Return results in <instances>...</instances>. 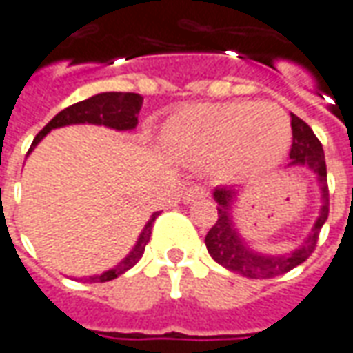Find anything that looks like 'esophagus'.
Listing matches in <instances>:
<instances>
[{"instance_id":"1","label":"esophagus","mask_w":353,"mask_h":353,"mask_svg":"<svg viewBox=\"0 0 353 353\" xmlns=\"http://www.w3.org/2000/svg\"><path fill=\"white\" fill-rule=\"evenodd\" d=\"M209 196V192L203 188V186H198V184H194V186H188L184 194H182V201L184 203H192V201L196 200H205Z\"/></svg>"}]
</instances>
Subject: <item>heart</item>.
I'll return each mask as SVG.
<instances>
[{
	"label": "heart",
	"instance_id": "obj_1",
	"mask_svg": "<svg viewBox=\"0 0 353 353\" xmlns=\"http://www.w3.org/2000/svg\"><path fill=\"white\" fill-rule=\"evenodd\" d=\"M165 145L181 161L211 167L223 182L274 167L292 140L290 119L273 103L192 105L165 128Z\"/></svg>",
	"mask_w": 353,
	"mask_h": 353
}]
</instances>
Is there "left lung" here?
I'll return each instance as SVG.
<instances>
[{
    "label": "left lung",
    "mask_w": 353,
    "mask_h": 353,
    "mask_svg": "<svg viewBox=\"0 0 353 353\" xmlns=\"http://www.w3.org/2000/svg\"><path fill=\"white\" fill-rule=\"evenodd\" d=\"M288 167H305L310 169L319 182L321 209L317 221L311 228L307 238L290 254H263L248 244L238 232L232 217V208L236 203L242 188L238 186H217L213 198L217 201V223L211 227L205 236V246L209 255L232 273L248 279H273L276 274L288 273L290 269L303 263L317 246V238L325 221L329 217V186H327V165L323 145L313 134L310 126L300 117L292 115V150Z\"/></svg>",
    "instance_id": "8db88e82"
}]
</instances>
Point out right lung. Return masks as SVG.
<instances>
[{
    "label": "right lung",
    "instance_id": "right-lung-1",
    "mask_svg": "<svg viewBox=\"0 0 353 353\" xmlns=\"http://www.w3.org/2000/svg\"><path fill=\"white\" fill-rule=\"evenodd\" d=\"M142 103H144V98L140 94H130V92H126V94L125 92H103V94H96L92 98L79 101V103H74V105L59 111L38 132V136L34 138L28 153L32 152L34 148L42 142L43 136L50 134L53 128H61V126L98 125L113 128V130H134L136 125H138V113L142 109ZM157 215H159V211H155L152 217H150V221L145 223V227L142 228L140 236L136 240L134 248L126 254V257L121 263H117L115 267H111L109 271H103L101 274L86 276V281H90V283H107V281L117 279L119 274L126 273L130 267H134L140 261V257H142L145 246L150 242L152 225Z\"/></svg>",
    "mask_w": 353,
    "mask_h": 353
}]
</instances>
